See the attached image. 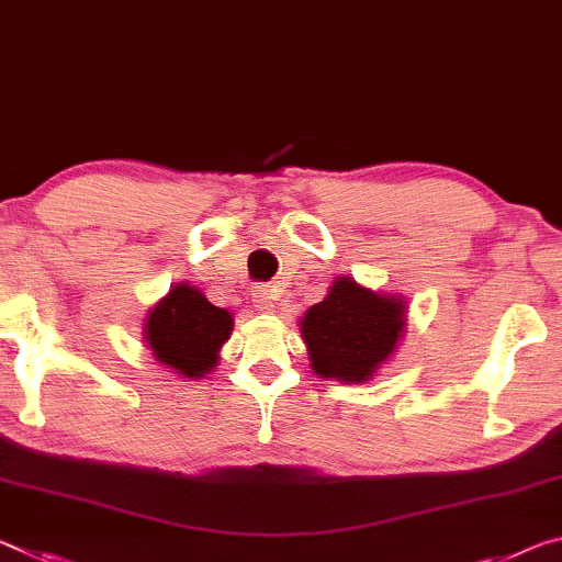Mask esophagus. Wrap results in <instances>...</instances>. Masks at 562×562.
<instances>
[{"mask_svg": "<svg viewBox=\"0 0 562 562\" xmlns=\"http://www.w3.org/2000/svg\"><path fill=\"white\" fill-rule=\"evenodd\" d=\"M273 301H276V289H271V286L254 289V303L259 311H273Z\"/></svg>", "mask_w": 562, "mask_h": 562, "instance_id": "34e87169", "label": "esophagus"}]
</instances>
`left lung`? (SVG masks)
I'll return each instance as SVG.
<instances>
[{
  "instance_id": "left-lung-1",
  "label": "left lung",
  "mask_w": 562,
  "mask_h": 562,
  "mask_svg": "<svg viewBox=\"0 0 562 562\" xmlns=\"http://www.w3.org/2000/svg\"><path fill=\"white\" fill-rule=\"evenodd\" d=\"M406 328V301L361 286L348 276L301 318V338L321 379L366 383L389 361Z\"/></svg>"
}]
</instances>
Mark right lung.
I'll list each match as a JSON object with an SVG mask.
<instances>
[{"label":"right lung","mask_w":562,"mask_h":562,"mask_svg":"<svg viewBox=\"0 0 562 562\" xmlns=\"http://www.w3.org/2000/svg\"><path fill=\"white\" fill-rule=\"evenodd\" d=\"M232 328L234 318L226 308L214 306L189 283H179L149 311L144 338L156 361L187 379H201L216 366Z\"/></svg>","instance_id":"right-lung-1"}]
</instances>
